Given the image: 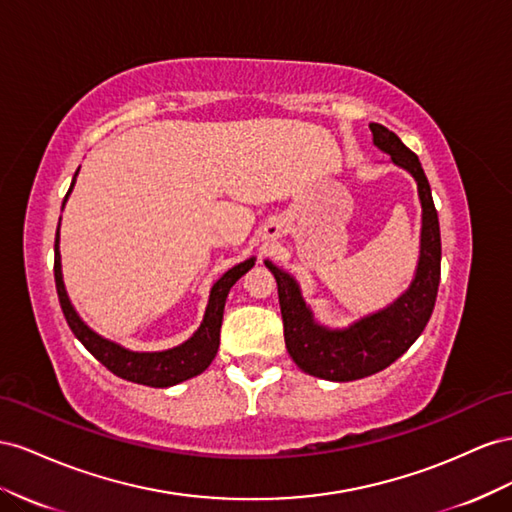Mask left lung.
<instances>
[{
  "mask_svg": "<svg viewBox=\"0 0 512 512\" xmlns=\"http://www.w3.org/2000/svg\"><path fill=\"white\" fill-rule=\"evenodd\" d=\"M369 128L377 148L390 154L394 165L410 171L418 184L422 229L420 257L412 285L386 309L362 317L347 328H328L315 321L294 276L266 261V268L279 285L285 345L291 360L304 373L330 382L369 377L403 356L425 330L440 287L442 238L427 175L420 167L418 156L405 148V143L392 130L382 124H369Z\"/></svg>",
  "mask_w": 512,
  "mask_h": 512,
  "instance_id": "1",
  "label": "left lung"
}]
</instances>
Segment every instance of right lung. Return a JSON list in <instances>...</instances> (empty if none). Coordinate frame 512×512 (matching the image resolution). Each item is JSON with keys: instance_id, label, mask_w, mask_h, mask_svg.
<instances>
[{"instance_id": "obj_1", "label": "right lung", "mask_w": 512, "mask_h": 512, "mask_svg": "<svg viewBox=\"0 0 512 512\" xmlns=\"http://www.w3.org/2000/svg\"><path fill=\"white\" fill-rule=\"evenodd\" d=\"M79 173V169H77ZM75 173V178H77ZM75 178H72V184L68 188V193L64 197V203L75 186ZM62 203V208H64ZM62 221V218H60ZM255 266V257L242 261V264L233 266L227 270L221 279H218L212 285L210 291V300H208V309L206 315H203L201 326L193 334L191 339L184 341L178 347L165 349V352H130V349L113 343L109 339H102L100 334H96L85 321L79 317L75 311V306L70 304L64 279H62V257H60V225H57L55 233V289H57V298H60L64 317L68 321V326L72 334L83 343V347L90 352L100 364L122 379H128V382L143 384V386H152V388H167L184 382V379H191L199 373L206 371L210 367V362L214 360L218 352V343H221V324H223V311H225V300L229 289L236 285L242 274H246Z\"/></svg>"}]
</instances>
